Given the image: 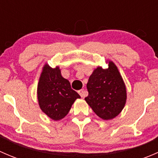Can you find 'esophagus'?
<instances>
[{"label":"esophagus","instance_id":"obj_1","mask_svg":"<svg viewBox=\"0 0 158 158\" xmlns=\"http://www.w3.org/2000/svg\"><path fill=\"white\" fill-rule=\"evenodd\" d=\"M79 94L80 95V96L82 98H84V97H85L87 95V92L85 90H84V89H81V90L79 91Z\"/></svg>","mask_w":158,"mask_h":158}]
</instances>
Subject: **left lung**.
I'll return each instance as SVG.
<instances>
[{"label":"left lung","mask_w":158,"mask_h":158,"mask_svg":"<svg viewBox=\"0 0 158 158\" xmlns=\"http://www.w3.org/2000/svg\"><path fill=\"white\" fill-rule=\"evenodd\" d=\"M85 100L94 112L104 120H110L122 111L127 98L126 87L117 66L109 61V68L98 66L89 77Z\"/></svg>","instance_id":"left-lung-1"}]
</instances>
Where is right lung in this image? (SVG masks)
Listing matches in <instances>:
<instances>
[{
	"label": "right lung",
	"mask_w": 158,
	"mask_h": 158,
	"mask_svg": "<svg viewBox=\"0 0 158 158\" xmlns=\"http://www.w3.org/2000/svg\"><path fill=\"white\" fill-rule=\"evenodd\" d=\"M37 98L41 110L54 121L63 118L80 95L62 76L60 68L44 65L37 85Z\"/></svg>",
	"instance_id": "obj_1"
}]
</instances>
